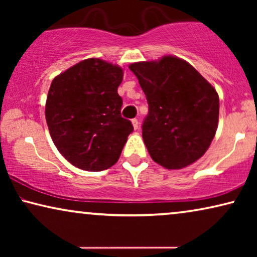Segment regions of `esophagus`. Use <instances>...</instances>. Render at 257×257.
Listing matches in <instances>:
<instances>
[{
	"label": "esophagus",
	"mask_w": 257,
	"mask_h": 257,
	"mask_svg": "<svg viewBox=\"0 0 257 257\" xmlns=\"http://www.w3.org/2000/svg\"><path fill=\"white\" fill-rule=\"evenodd\" d=\"M132 124H133V127H135V130H138V127H139V121H138V119H132Z\"/></svg>",
	"instance_id": "1"
}]
</instances>
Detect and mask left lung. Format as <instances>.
I'll list each match as a JSON object with an SVG mask.
<instances>
[{
    "mask_svg": "<svg viewBox=\"0 0 257 257\" xmlns=\"http://www.w3.org/2000/svg\"><path fill=\"white\" fill-rule=\"evenodd\" d=\"M128 68L149 104L142 127L151 158L168 170H180L200 159L217 128L215 89L191 64L173 56Z\"/></svg>",
    "mask_w": 257,
    "mask_h": 257,
    "instance_id": "left-lung-1",
    "label": "left lung"
}]
</instances>
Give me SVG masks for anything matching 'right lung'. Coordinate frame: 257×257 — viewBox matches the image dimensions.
I'll return each instance as SVG.
<instances>
[{
    "label": "right lung",
    "mask_w": 257,
    "mask_h": 257,
    "mask_svg": "<svg viewBox=\"0 0 257 257\" xmlns=\"http://www.w3.org/2000/svg\"><path fill=\"white\" fill-rule=\"evenodd\" d=\"M122 70L98 58L73 65L52 80L45 119L59 153L84 171L117 163L132 122L122 118L118 86Z\"/></svg>",
    "instance_id": "obj_1"
}]
</instances>
